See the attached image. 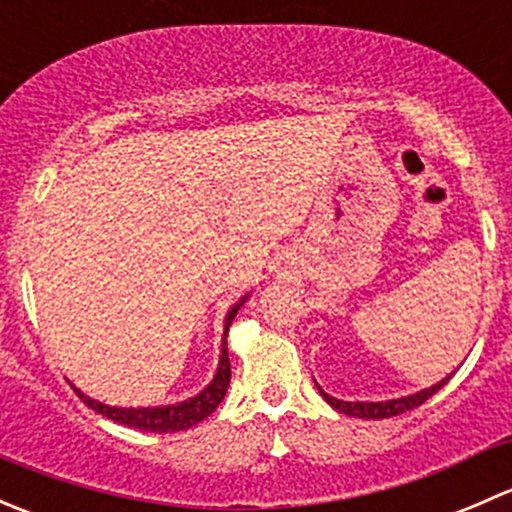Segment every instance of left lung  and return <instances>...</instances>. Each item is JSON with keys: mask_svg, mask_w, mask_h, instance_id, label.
<instances>
[{"mask_svg": "<svg viewBox=\"0 0 512 512\" xmlns=\"http://www.w3.org/2000/svg\"><path fill=\"white\" fill-rule=\"evenodd\" d=\"M451 379V376H446L443 381H438L436 386H431V389H423L418 391V394H411V396H404V399H394V401H376V404H366V401H339L334 399V396H329L327 391H322V386L317 384L319 394L324 396V401H327L332 409H337L339 414H347V416H356V418H391V416H399V414H406V411L416 409V406H421L423 401L431 399L433 394H436L438 389H441L446 381Z\"/></svg>", "mask_w": 512, "mask_h": 512, "instance_id": "obj_1", "label": "left lung"}]
</instances>
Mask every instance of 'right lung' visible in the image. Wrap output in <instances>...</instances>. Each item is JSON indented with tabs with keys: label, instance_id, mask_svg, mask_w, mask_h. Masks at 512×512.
<instances>
[{
	"label": "right lung",
	"instance_id": "right-lung-1",
	"mask_svg": "<svg viewBox=\"0 0 512 512\" xmlns=\"http://www.w3.org/2000/svg\"><path fill=\"white\" fill-rule=\"evenodd\" d=\"M242 302H245V299H242ZM240 304H237V307H232L230 314H227L225 339H227V329H230V324H232V319H235ZM225 339H223V354H220V366H218V374H215V379L210 381L208 389H203L198 396L183 401V404L156 406V409H116V406L98 404V401L81 394L79 389H74V391L81 396V401H84L89 409H94L96 414L111 418V421L123 423V426H131V428H138V431H151V433L185 431V428L195 426V423H200L203 418H208L215 409H218L220 401L225 399V391H227V386H230V359H227Z\"/></svg>",
	"mask_w": 512,
	"mask_h": 512
}]
</instances>
